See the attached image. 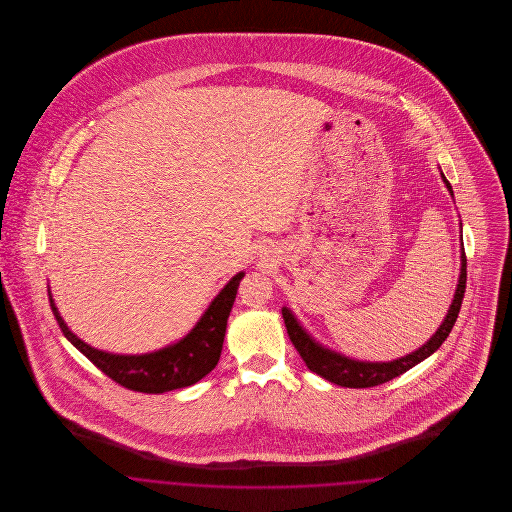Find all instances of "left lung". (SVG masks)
<instances>
[{"mask_svg": "<svg viewBox=\"0 0 512 512\" xmlns=\"http://www.w3.org/2000/svg\"><path fill=\"white\" fill-rule=\"evenodd\" d=\"M441 178H443L447 190L453 195L451 184L447 182L443 172H441ZM464 290H466V255H464L463 247L461 276H459V284L455 290V299L447 311V317L443 318L438 332L411 355H405L401 359L388 361V363H365V361H355V359L343 357L340 353L326 349L318 341L313 340L301 328V324L297 322V318L293 317L292 311L288 307L282 309V317L286 322V330H288L293 347L297 349V353L301 355V359L305 361L309 370L317 372L318 376L326 378L332 384H338L341 388H374V386H380L384 382H390L393 378L401 376L409 368H413L414 365L422 363L426 357H430L434 351H438L439 345L447 340L449 332L453 330V326L457 322L461 305H463Z\"/></svg>", "mask_w": 512, "mask_h": 512, "instance_id": "obj_1", "label": "left lung"}]
</instances>
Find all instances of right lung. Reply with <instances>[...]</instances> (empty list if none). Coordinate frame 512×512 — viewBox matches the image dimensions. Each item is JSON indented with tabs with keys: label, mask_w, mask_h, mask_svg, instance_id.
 I'll list each match as a JSON object with an SVG mask.
<instances>
[{
	"label": "right lung",
	"mask_w": 512,
	"mask_h": 512,
	"mask_svg": "<svg viewBox=\"0 0 512 512\" xmlns=\"http://www.w3.org/2000/svg\"><path fill=\"white\" fill-rule=\"evenodd\" d=\"M242 278L244 272H238L220 290L186 338L146 355H113L90 347L67 328L51 299V293L49 305L65 338L113 382L121 384L126 390L165 393L192 386L217 366L226 334V320L230 317Z\"/></svg>",
	"instance_id": "right-lung-1"
}]
</instances>
